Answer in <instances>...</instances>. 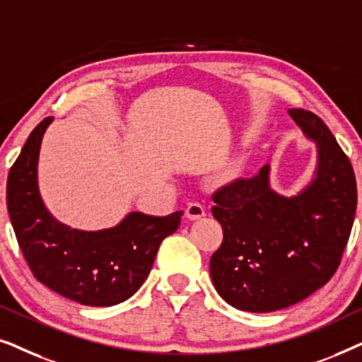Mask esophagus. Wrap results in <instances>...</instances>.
<instances>
[{"label":"esophagus","mask_w":362,"mask_h":362,"mask_svg":"<svg viewBox=\"0 0 362 362\" xmlns=\"http://www.w3.org/2000/svg\"><path fill=\"white\" fill-rule=\"evenodd\" d=\"M186 216L187 219L191 221H196V219H201L202 216H206V207L204 204H201V202H191V204H187L186 207Z\"/></svg>","instance_id":"34e87169"}]
</instances>
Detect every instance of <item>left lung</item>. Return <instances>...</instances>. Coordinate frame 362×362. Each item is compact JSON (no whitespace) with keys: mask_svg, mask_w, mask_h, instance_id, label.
<instances>
[{"mask_svg":"<svg viewBox=\"0 0 362 362\" xmlns=\"http://www.w3.org/2000/svg\"><path fill=\"white\" fill-rule=\"evenodd\" d=\"M290 115L318 143L316 180L281 197L269 187V166L212 192L222 244L211 257L217 293L235 308L269 313L308 298L328 284L343 259L358 206L349 158L313 112Z\"/></svg>","mask_w":362,"mask_h":362,"instance_id":"1","label":"left lung"}]
</instances>
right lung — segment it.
I'll return each mask as SVG.
<instances>
[{
	"mask_svg": "<svg viewBox=\"0 0 362 362\" xmlns=\"http://www.w3.org/2000/svg\"><path fill=\"white\" fill-rule=\"evenodd\" d=\"M51 120L44 118L31 132L8 175L6 204L19 249L34 279L56 293L81 305H118L146 280L182 211L166 217L132 212L122 224L98 232L59 224L42 204L36 177L39 146Z\"/></svg>",
	"mask_w": 362,
	"mask_h": 362,
	"instance_id": "right-lung-1",
	"label": "right lung"
}]
</instances>
